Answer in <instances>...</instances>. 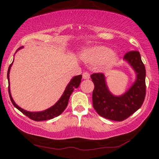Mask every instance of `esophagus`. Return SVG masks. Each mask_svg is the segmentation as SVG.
Wrapping results in <instances>:
<instances>
[{
  "label": "esophagus",
  "instance_id": "34e87169",
  "mask_svg": "<svg viewBox=\"0 0 159 159\" xmlns=\"http://www.w3.org/2000/svg\"><path fill=\"white\" fill-rule=\"evenodd\" d=\"M90 74H89L88 72H87V71H85V72H84L83 74H82V78L84 80H88L90 79Z\"/></svg>",
  "mask_w": 159,
  "mask_h": 159
}]
</instances>
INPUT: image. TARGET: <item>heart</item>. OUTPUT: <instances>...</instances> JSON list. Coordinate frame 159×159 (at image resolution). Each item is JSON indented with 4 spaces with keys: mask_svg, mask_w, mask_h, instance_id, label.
Segmentation results:
<instances>
[{
    "mask_svg": "<svg viewBox=\"0 0 159 159\" xmlns=\"http://www.w3.org/2000/svg\"><path fill=\"white\" fill-rule=\"evenodd\" d=\"M84 61L91 64H97L101 70L108 71L114 68L118 61V56L112 53L109 48L93 46L84 50L81 54Z\"/></svg>",
    "mask_w": 159,
    "mask_h": 159,
    "instance_id": "1",
    "label": "heart"
}]
</instances>
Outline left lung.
I'll return each instance as SVG.
<instances>
[{
    "instance_id": "1",
    "label": "left lung",
    "mask_w": 159,
    "mask_h": 159,
    "mask_svg": "<svg viewBox=\"0 0 159 159\" xmlns=\"http://www.w3.org/2000/svg\"><path fill=\"white\" fill-rule=\"evenodd\" d=\"M124 59L133 69L136 79L122 95H114L110 92L103 74L91 75L95 85L93 92V107L100 116L113 121H121L133 114L143 105L145 97V68L140 53L128 52Z\"/></svg>"
}]
</instances>
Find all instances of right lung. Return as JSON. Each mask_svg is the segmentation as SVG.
<instances>
[{"label":"right lung","mask_w":159,"mask_h":159,"mask_svg":"<svg viewBox=\"0 0 159 159\" xmlns=\"http://www.w3.org/2000/svg\"><path fill=\"white\" fill-rule=\"evenodd\" d=\"M23 46L17 49L16 51H18L19 50L21 49ZM13 64V62L10 65L8 69V73H7V78L8 81V93H9L10 99L13 105L16 107L19 111H20L21 113H23L24 114L29 117L30 119H32V120L36 121H45V120H48V119H53L54 117H56L59 116L60 114H62V112L65 110V108H66L67 105H68V102L69 97L71 93H73L74 90L75 88H77L80 86V82H81L82 80V75H77L74 77L71 80V81L69 82V83L67 84L66 89H65L64 93H63L61 96L59 98V100L54 104L53 106L48 108L46 110L42 111H37V112H32V111H28L17 105L15 103L14 99L11 96L10 91V82H9V73H10V69Z\"/></svg>","instance_id":"right-lung-1"}]
</instances>
